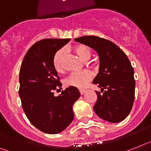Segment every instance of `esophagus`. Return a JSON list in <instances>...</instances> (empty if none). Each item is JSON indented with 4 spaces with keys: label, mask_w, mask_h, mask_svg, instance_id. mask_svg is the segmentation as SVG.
Wrapping results in <instances>:
<instances>
[{
    "label": "esophagus",
    "mask_w": 151,
    "mask_h": 151,
    "mask_svg": "<svg viewBox=\"0 0 151 151\" xmlns=\"http://www.w3.org/2000/svg\"><path fill=\"white\" fill-rule=\"evenodd\" d=\"M79 92H80L81 95H84L85 93H86V90H80Z\"/></svg>",
    "instance_id": "34e87169"
}]
</instances>
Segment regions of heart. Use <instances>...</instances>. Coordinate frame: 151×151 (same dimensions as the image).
I'll use <instances>...</instances> for the list:
<instances>
[{"instance_id":"obj_1","label":"heart","mask_w":151,"mask_h":151,"mask_svg":"<svg viewBox=\"0 0 151 151\" xmlns=\"http://www.w3.org/2000/svg\"><path fill=\"white\" fill-rule=\"evenodd\" d=\"M73 51L83 61L89 60L92 53L88 46L85 45H76L73 47ZM65 58V50L61 48L55 52L53 57V66L57 72H62L64 68V60ZM92 73L88 70H84L80 73H71L64 83L66 86L74 87L77 89H84L92 79Z\"/></svg>"}]
</instances>
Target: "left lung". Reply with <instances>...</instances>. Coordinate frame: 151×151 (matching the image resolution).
<instances>
[{
  "label": "left lung",
  "instance_id": "obj_1",
  "mask_svg": "<svg viewBox=\"0 0 151 151\" xmlns=\"http://www.w3.org/2000/svg\"><path fill=\"white\" fill-rule=\"evenodd\" d=\"M75 41L93 48L99 58V73L94 78L100 92L93 109L101 119L119 123L130 113L135 95L134 71L127 56L116 45L97 36H83Z\"/></svg>",
  "mask_w": 151,
  "mask_h": 151
}]
</instances>
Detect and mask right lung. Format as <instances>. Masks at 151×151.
Masks as SVG:
<instances>
[{
    "label": "right lung",
    "instance_id": "right-lung-1",
    "mask_svg": "<svg viewBox=\"0 0 151 151\" xmlns=\"http://www.w3.org/2000/svg\"><path fill=\"white\" fill-rule=\"evenodd\" d=\"M69 41L46 38L36 42L26 53L20 69L22 108L32 125L45 134H59L70 125L74 118L73 104L80 97L74 87L68 86L58 96L53 93L62 86L53 57Z\"/></svg>",
    "mask_w": 151,
    "mask_h": 151
}]
</instances>
